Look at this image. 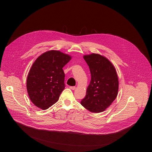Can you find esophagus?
Segmentation results:
<instances>
[{
    "label": "esophagus",
    "instance_id": "1",
    "mask_svg": "<svg viewBox=\"0 0 152 152\" xmlns=\"http://www.w3.org/2000/svg\"><path fill=\"white\" fill-rule=\"evenodd\" d=\"M70 88L72 90H74L76 89V87H75V86H70Z\"/></svg>",
    "mask_w": 152,
    "mask_h": 152
}]
</instances>
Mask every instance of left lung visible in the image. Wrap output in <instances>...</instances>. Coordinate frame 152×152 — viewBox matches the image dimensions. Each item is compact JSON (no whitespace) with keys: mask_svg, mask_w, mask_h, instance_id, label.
Wrapping results in <instances>:
<instances>
[{"mask_svg":"<svg viewBox=\"0 0 152 152\" xmlns=\"http://www.w3.org/2000/svg\"><path fill=\"white\" fill-rule=\"evenodd\" d=\"M83 58L89 66L91 81L81 104L91 113L105 111L116 99L118 78L111 62L98 53L85 55Z\"/></svg>","mask_w":152,"mask_h":152,"instance_id":"obj_1","label":"left lung"}]
</instances>
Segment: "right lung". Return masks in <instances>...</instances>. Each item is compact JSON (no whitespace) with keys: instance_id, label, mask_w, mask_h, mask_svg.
Segmentation results:
<instances>
[{"instance_id":"obj_1","label":"right lung","mask_w":152,"mask_h":152,"mask_svg":"<svg viewBox=\"0 0 152 152\" xmlns=\"http://www.w3.org/2000/svg\"><path fill=\"white\" fill-rule=\"evenodd\" d=\"M72 56L52 50L39 55L33 63L26 80L27 91L31 102L45 110L55 104L65 88L62 68Z\"/></svg>"}]
</instances>
